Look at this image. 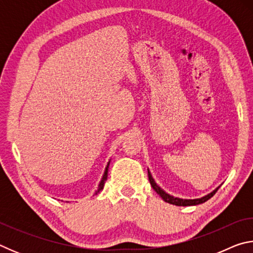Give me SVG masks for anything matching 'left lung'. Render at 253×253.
Segmentation results:
<instances>
[{"label": "left lung", "instance_id": "1", "mask_svg": "<svg viewBox=\"0 0 253 253\" xmlns=\"http://www.w3.org/2000/svg\"><path fill=\"white\" fill-rule=\"evenodd\" d=\"M148 178H149V183H151L152 187L154 188V191H155L156 193L160 195L166 203L177 205V207H191V205H199V204H202L204 202H207L209 199H211L212 196L216 193V191L219 190V187H220V186L216 187L215 190L211 192V193L204 195L200 199H193V200H192V199H181V198H175V196L166 193V192L163 190V188L155 182V179L153 178L152 173L149 172V169H148Z\"/></svg>", "mask_w": 253, "mask_h": 253}]
</instances>
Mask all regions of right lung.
<instances>
[{
    "mask_svg": "<svg viewBox=\"0 0 253 253\" xmlns=\"http://www.w3.org/2000/svg\"><path fill=\"white\" fill-rule=\"evenodd\" d=\"M109 164H110V161L108 162V164H107V166H106L105 172H104V175H102V177H101L100 182H99V185H98V188H97V191L95 192V194H98V193H99V192H101V191H102V188H104L105 182L107 181V176H108V168H109Z\"/></svg>",
    "mask_w": 253,
    "mask_h": 253,
    "instance_id": "obj_1",
    "label": "right lung"
}]
</instances>
